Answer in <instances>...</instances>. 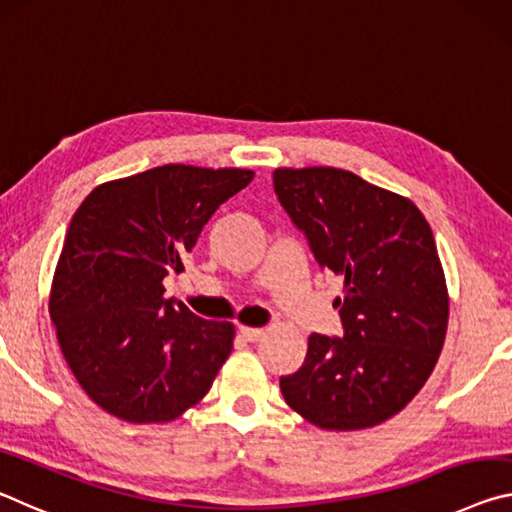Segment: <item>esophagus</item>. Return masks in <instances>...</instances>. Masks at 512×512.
I'll use <instances>...</instances> for the list:
<instances>
[{"label": "esophagus", "mask_w": 512, "mask_h": 512, "mask_svg": "<svg viewBox=\"0 0 512 512\" xmlns=\"http://www.w3.org/2000/svg\"><path fill=\"white\" fill-rule=\"evenodd\" d=\"M240 335L249 342H256L263 338V329H254V326H240Z\"/></svg>", "instance_id": "1"}]
</instances>
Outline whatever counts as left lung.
<instances>
[{"label": "left lung", "instance_id": "8db88e82", "mask_svg": "<svg viewBox=\"0 0 512 512\" xmlns=\"http://www.w3.org/2000/svg\"><path fill=\"white\" fill-rule=\"evenodd\" d=\"M274 192L317 265L345 279L342 338L313 333L281 376L286 404L320 429H370L397 415L445 345L449 297L433 231L413 201L338 167H281Z\"/></svg>", "mask_w": 512, "mask_h": 512}]
</instances>
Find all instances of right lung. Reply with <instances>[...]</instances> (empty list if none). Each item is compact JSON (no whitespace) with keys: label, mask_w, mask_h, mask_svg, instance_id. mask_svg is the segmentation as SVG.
<instances>
[{"label":"right lung","mask_w":512,"mask_h":512,"mask_svg":"<svg viewBox=\"0 0 512 512\" xmlns=\"http://www.w3.org/2000/svg\"><path fill=\"white\" fill-rule=\"evenodd\" d=\"M251 170L163 165L97 186L74 213L49 315L86 395L124 422H172L211 390L233 324L204 320L163 281Z\"/></svg>","instance_id":"right-lung-1"}]
</instances>
